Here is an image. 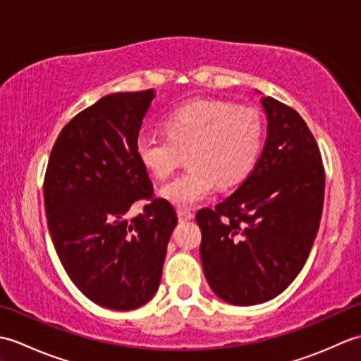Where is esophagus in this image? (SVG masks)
I'll use <instances>...</instances> for the list:
<instances>
[{
    "instance_id": "1",
    "label": "esophagus",
    "mask_w": 361,
    "mask_h": 361,
    "mask_svg": "<svg viewBox=\"0 0 361 361\" xmlns=\"http://www.w3.org/2000/svg\"><path fill=\"white\" fill-rule=\"evenodd\" d=\"M176 214H178L180 221H188L194 219V212L190 209H185V208H178L176 209Z\"/></svg>"
}]
</instances>
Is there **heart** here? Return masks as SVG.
Returning <instances> with one entry per match:
<instances>
[{"label": "heart", "instance_id": "b5f03b06", "mask_svg": "<svg viewBox=\"0 0 361 361\" xmlns=\"http://www.w3.org/2000/svg\"><path fill=\"white\" fill-rule=\"evenodd\" d=\"M167 137L141 136L136 155L153 178L166 180L188 153V172L161 189L167 202L188 208L216 185L228 189L247 176L264 141V122L250 106L200 99L175 109L164 121Z\"/></svg>", "mask_w": 361, "mask_h": 361}]
</instances>
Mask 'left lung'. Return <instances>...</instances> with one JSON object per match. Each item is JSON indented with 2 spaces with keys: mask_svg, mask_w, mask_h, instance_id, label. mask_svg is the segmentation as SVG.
I'll return each instance as SVG.
<instances>
[{
  "mask_svg": "<svg viewBox=\"0 0 361 361\" xmlns=\"http://www.w3.org/2000/svg\"><path fill=\"white\" fill-rule=\"evenodd\" d=\"M262 155L233 195L197 212L200 257L214 293L234 305L267 302L302 270L324 203L319 147L299 113L262 97Z\"/></svg>",
  "mask_w": 361,
  "mask_h": 361,
  "instance_id": "obj_1",
  "label": "left lung"
}]
</instances>
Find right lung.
I'll list each match as a JSON object with an SVG mask.
<instances>
[{
    "mask_svg": "<svg viewBox=\"0 0 361 361\" xmlns=\"http://www.w3.org/2000/svg\"><path fill=\"white\" fill-rule=\"evenodd\" d=\"M153 90L99 99L68 122L51 150L43 195L57 256L73 283L105 309L133 310L161 282L176 212L136 155ZM148 202L140 216L128 209Z\"/></svg>",
    "mask_w": 361,
    "mask_h": 361,
    "instance_id": "obj_1",
    "label": "right lung"
}]
</instances>
